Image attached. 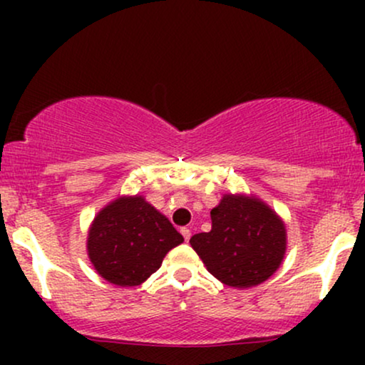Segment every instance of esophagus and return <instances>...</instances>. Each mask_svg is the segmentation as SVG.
Instances as JSON below:
<instances>
[{"instance_id":"1","label":"esophagus","mask_w":365,"mask_h":365,"mask_svg":"<svg viewBox=\"0 0 365 365\" xmlns=\"http://www.w3.org/2000/svg\"><path fill=\"white\" fill-rule=\"evenodd\" d=\"M180 232H182V235H183V238H185V242L190 240V230L182 228V230H180Z\"/></svg>"}]
</instances>
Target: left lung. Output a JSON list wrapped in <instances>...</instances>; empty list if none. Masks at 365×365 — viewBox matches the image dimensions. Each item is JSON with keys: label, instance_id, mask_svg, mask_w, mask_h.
Returning <instances> with one entry per match:
<instances>
[{"label": "left lung", "instance_id": "left-lung-1", "mask_svg": "<svg viewBox=\"0 0 365 365\" xmlns=\"http://www.w3.org/2000/svg\"><path fill=\"white\" fill-rule=\"evenodd\" d=\"M211 220V232L197 233L190 245L221 283L255 287L278 269L287 249V233L266 204L230 194L212 209Z\"/></svg>", "mask_w": 365, "mask_h": 365}]
</instances>
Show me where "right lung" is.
<instances>
[{"instance_id": "1", "label": "right lung", "mask_w": 365, "mask_h": 365, "mask_svg": "<svg viewBox=\"0 0 365 365\" xmlns=\"http://www.w3.org/2000/svg\"><path fill=\"white\" fill-rule=\"evenodd\" d=\"M183 237L144 197H121L96 216L87 252L96 271L118 287H137L156 273Z\"/></svg>"}]
</instances>
